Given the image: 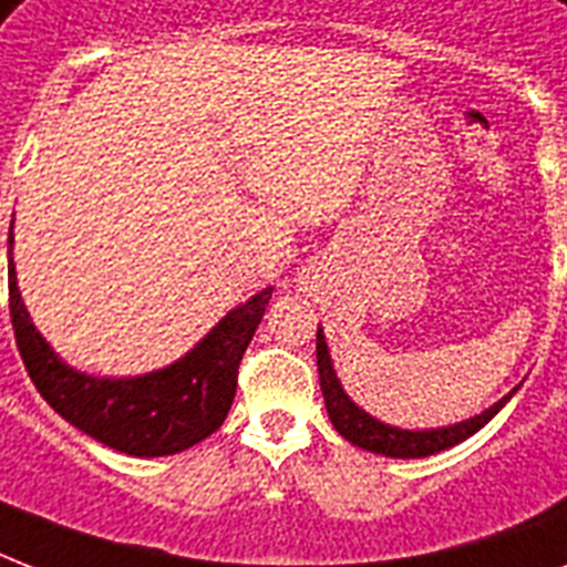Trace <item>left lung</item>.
<instances>
[{
  "mask_svg": "<svg viewBox=\"0 0 567 567\" xmlns=\"http://www.w3.org/2000/svg\"><path fill=\"white\" fill-rule=\"evenodd\" d=\"M318 373H320V391H323V403H327L329 421L350 444L368 450V453H379V456L391 458H423L441 450L456 447L465 439H471L474 432H480L485 423L492 421L494 414L501 412L503 405L509 403L512 394L518 388H512L509 394L501 396L497 403L488 405L485 412L467 417V421L450 423V426H435V430H403V426H391V423L377 421L373 414H368L362 405H355L350 394L341 385V379L336 373L332 355H329L327 336L318 327Z\"/></svg>",
  "mask_w": 567,
  "mask_h": 567,
  "instance_id": "1",
  "label": "left lung"
}]
</instances>
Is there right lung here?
Instances as JSON below:
<instances>
[{
	"mask_svg": "<svg viewBox=\"0 0 567 567\" xmlns=\"http://www.w3.org/2000/svg\"><path fill=\"white\" fill-rule=\"evenodd\" d=\"M8 247H13V220ZM8 293L17 347L40 396L66 423L105 447L153 458L182 453L220 430L238 388V364L265 318L274 288L235 306L182 359L141 377H93L66 364L31 323L17 288L13 258L8 265Z\"/></svg>",
	"mask_w": 567,
	"mask_h": 567,
	"instance_id": "add662e5",
	"label": "right lung"
}]
</instances>
